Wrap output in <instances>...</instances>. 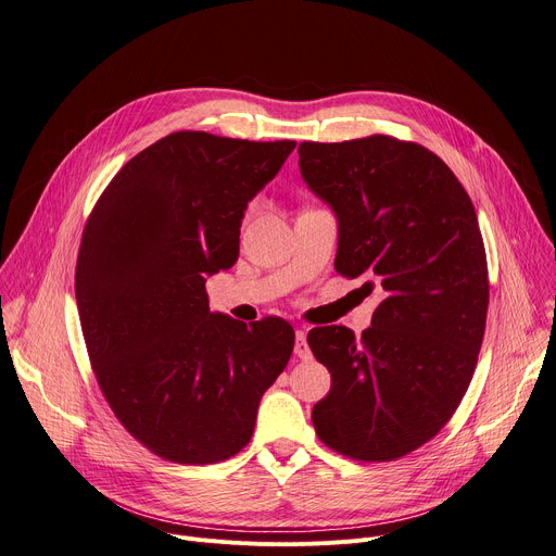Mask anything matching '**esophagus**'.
<instances>
[{
  "mask_svg": "<svg viewBox=\"0 0 556 556\" xmlns=\"http://www.w3.org/2000/svg\"><path fill=\"white\" fill-rule=\"evenodd\" d=\"M295 356L302 358V361L311 358V349L306 344V331L304 329H298V333H295Z\"/></svg>",
  "mask_w": 556,
  "mask_h": 556,
  "instance_id": "1",
  "label": "esophagus"
}]
</instances>
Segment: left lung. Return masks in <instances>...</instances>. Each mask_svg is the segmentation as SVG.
I'll return each instance as SVG.
<instances>
[{
  "mask_svg": "<svg viewBox=\"0 0 556 556\" xmlns=\"http://www.w3.org/2000/svg\"><path fill=\"white\" fill-rule=\"evenodd\" d=\"M298 153L302 178L338 216L336 273L383 295L358 340L346 327L308 331L331 371L311 419L331 451L394 462L451 421L478 365L489 270L473 202L417 141H302Z\"/></svg>",
  "mask_w": 556,
  "mask_h": 556,
  "instance_id": "left-lung-1",
  "label": "left lung"
}]
</instances>
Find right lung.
<instances>
[{"instance_id": "1", "label": "right lung", "mask_w": 556, "mask_h": 556, "mask_svg": "<svg viewBox=\"0 0 556 556\" xmlns=\"http://www.w3.org/2000/svg\"><path fill=\"white\" fill-rule=\"evenodd\" d=\"M293 139L178 130L114 175L85 223L76 304L92 371L135 440L175 464L248 446L258 401L293 354L281 317L210 311L204 281L239 256L241 218Z\"/></svg>"}]
</instances>
